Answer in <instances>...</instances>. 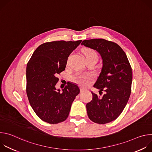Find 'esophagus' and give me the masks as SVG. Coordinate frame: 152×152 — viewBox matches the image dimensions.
<instances>
[{"label": "esophagus", "mask_w": 152, "mask_h": 152, "mask_svg": "<svg viewBox=\"0 0 152 152\" xmlns=\"http://www.w3.org/2000/svg\"><path fill=\"white\" fill-rule=\"evenodd\" d=\"M80 92H84V91H87V89L85 88H83V87H81L80 88Z\"/></svg>", "instance_id": "obj_1"}]
</instances>
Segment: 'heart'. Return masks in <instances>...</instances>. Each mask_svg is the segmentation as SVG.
<instances>
[{
	"mask_svg": "<svg viewBox=\"0 0 152 152\" xmlns=\"http://www.w3.org/2000/svg\"><path fill=\"white\" fill-rule=\"evenodd\" d=\"M85 56L86 59H94L97 61L98 55L96 52L91 49H87L85 51ZM91 76L90 75H79L76 77L77 81L83 85H87Z\"/></svg>",
	"mask_w": 152,
	"mask_h": 152,
	"instance_id": "heart-1",
	"label": "heart"
}]
</instances>
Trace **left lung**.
<instances>
[{
    "label": "left lung",
    "mask_w": 152,
    "mask_h": 152,
    "mask_svg": "<svg viewBox=\"0 0 152 152\" xmlns=\"http://www.w3.org/2000/svg\"><path fill=\"white\" fill-rule=\"evenodd\" d=\"M82 45L97 50L103 60L101 73L94 86L101 96L91 92L86 105L89 118L98 124L111 122L121 114L131 93L132 71L127 57L117 43L102 38L83 40Z\"/></svg>",
    "instance_id": "1"
}]
</instances>
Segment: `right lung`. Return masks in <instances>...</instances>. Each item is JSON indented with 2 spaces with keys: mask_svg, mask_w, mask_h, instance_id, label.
Instances as JSON below:
<instances>
[{
  "mask_svg": "<svg viewBox=\"0 0 152 152\" xmlns=\"http://www.w3.org/2000/svg\"><path fill=\"white\" fill-rule=\"evenodd\" d=\"M76 41H54L39 46L26 67V93L29 103L37 116L50 124L66 120L76 96L78 86L69 83L60 92L55 85L57 75L64 71L70 54L80 44Z\"/></svg>",
  "mask_w": 152,
  "mask_h": 152,
  "instance_id": "add662e5",
  "label": "right lung"
}]
</instances>
